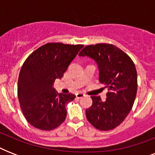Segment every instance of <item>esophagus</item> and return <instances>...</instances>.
Wrapping results in <instances>:
<instances>
[{
	"mask_svg": "<svg viewBox=\"0 0 155 155\" xmlns=\"http://www.w3.org/2000/svg\"><path fill=\"white\" fill-rule=\"evenodd\" d=\"M75 96H76L77 98H82V97H84L85 94L84 93H83V92H77V93L75 94Z\"/></svg>",
	"mask_w": 155,
	"mask_h": 155,
	"instance_id": "1",
	"label": "esophagus"
}]
</instances>
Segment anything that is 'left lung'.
Listing matches in <instances>:
<instances>
[{"instance_id":"left-lung-1","label":"left lung","mask_w":155,"mask_h":155,"mask_svg":"<svg viewBox=\"0 0 155 155\" xmlns=\"http://www.w3.org/2000/svg\"><path fill=\"white\" fill-rule=\"evenodd\" d=\"M79 55L95 60L100 82L108 90L104 101L101 97H91L92 104L86 109V117L97 130H113L125 120L134 103L137 89L134 63L120 48L107 43L86 46Z\"/></svg>"}]
</instances>
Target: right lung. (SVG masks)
<instances>
[{
    "label": "right lung",
    "instance_id": "right-lung-1",
    "mask_svg": "<svg viewBox=\"0 0 155 155\" xmlns=\"http://www.w3.org/2000/svg\"><path fill=\"white\" fill-rule=\"evenodd\" d=\"M84 45L47 43L30 54L18 77V96L26 120L41 130L55 129L65 120L66 104L74 94L58 93L53 87Z\"/></svg>",
    "mask_w": 155,
    "mask_h": 155
}]
</instances>
